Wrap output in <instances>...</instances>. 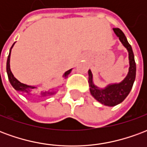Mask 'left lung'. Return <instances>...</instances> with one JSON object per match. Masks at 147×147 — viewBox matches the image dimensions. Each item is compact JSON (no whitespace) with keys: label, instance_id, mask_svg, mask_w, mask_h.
Segmentation results:
<instances>
[{"label":"left lung","instance_id":"obj_1","mask_svg":"<svg viewBox=\"0 0 147 147\" xmlns=\"http://www.w3.org/2000/svg\"><path fill=\"white\" fill-rule=\"evenodd\" d=\"M113 30L117 36L119 38L121 43L128 51V57H129V71L126 78L120 83L109 84L104 89L98 88L93 83V76L91 71H88L89 75V86L90 91L91 95L94 98L107 106H115L123 102L132 88L133 83L136 80V64L134 57L132 48L130 45L126 37L123 33V31L119 28H113Z\"/></svg>","mask_w":147,"mask_h":147}]
</instances>
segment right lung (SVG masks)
Segmentation results:
<instances>
[{
    "label": "right lung",
    "mask_w": 147,
    "mask_h": 147,
    "mask_svg": "<svg viewBox=\"0 0 147 147\" xmlns=\"http://www.w3.org/2000/svg\"><path fill=\"white\" fill-rule=\"evenodd\" d=\"M15 44V43H14ZM14 44L12 45V46L11 47V49L13 47V45ZM11 49H10V52H9V54H8V60H7V65H6V70H7V74H8V80H9V82L11 84V86L14 87L15 90H16L18 91H23V92H26L27 94H30V92L31 91V90L34 89V88H36L35 86H28L27 84H24V83H20L19 80H17L13 76V74L11 73V70H10V53H11ZM71 71L70 70L67 71L64 74V77L66 79L67 77V76L70 74ZM54 94L53 92H52L50 90H49V91H45V92H42L41 93V94L43 96L45 95H50V94Z\"/></svg>",
    "instance_id": "add662e5"
}]
</instances>
